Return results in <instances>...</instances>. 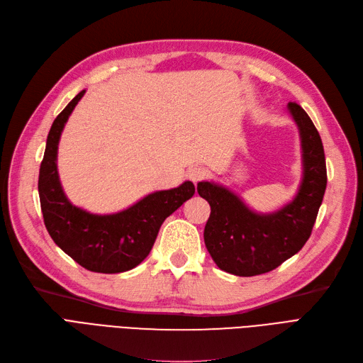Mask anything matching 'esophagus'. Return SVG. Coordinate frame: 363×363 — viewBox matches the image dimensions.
I'll list each match as a JSON object with an SVG mask.
<instances>
[{
    "label": "esophagus",
    "instance_id": "1",
    "mask_svg": "<svg viewBox=\"0 0 363 363\" xmlns=\"http://www.w3.org/2000/svg\"><path fill=\"white\" fill-rule=\"evenodd\" d=\"M187 177H189L194 183H198L207 177V171L202 167H192L189 168V171H187Z\"/></svg>",
    "mask_w": 363,
    "mask_h": 363
}]
</instances>
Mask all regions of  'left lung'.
I'll use <instances>...</instances> for the list:
<instances>
[{
  "label": "left lung",
  "instance_id": "8db88e82",
  "mask_svg": "<svg viewBox=\"0 0 363 363\" xmlns=\"http://www.w3.org/2000/svg\"><path fill=\"white\" fill-rule=\"evenodd\" d=\"M287 108L299 129L302 149V182L294 201L259 214L220 184L199 182L196 187L211 207L206 247L217 267L240 277L269 272L296 255L311 235L326 191L322 138L306 110L296 103H289Z\"/></svg>",
  "mask_w": 363,
  "mask_h": 363
}]
</instances>
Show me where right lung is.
Instances as JSON below:
<instances>
[{
    "label": "right lung",
    "instance_id": "right-lung-1",
    "mask_svg": "<svg viewBox=\"0 0 363 363\" xmlns=\"http://www.w3.org/2000/svg\"><path fill=\"white\" fill-rule=\"evenodd\" d=\"M84 92L77 94L57 114L48 135L38 177L43 219L57 247L83 268L103 274L125 272L147 257L159 228L184 201L194 196L195 186L184 182L174 189L153 192L113 214H92L72 206L57 174V144L69 114Z\"/></svg>",
    "mask_w": 363,
    "mask_h": 363
}]
</instances>
